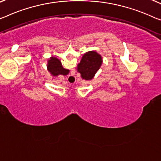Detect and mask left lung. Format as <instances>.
I'll return each mask as SVG.
<instances>
[{
	"label": "left lung",
	"instance_id": "left-lung-1",
	"mask_svg": "<svg viewBox=\"0 0 161 161\" xmlns=\"http://www.w3.org/2000/svg\"><path fill=\"white\" fill-rule=\"evenodd\" d=\"M102 63L101 56L93 51L86 53L83 55L80 63L78 65V72L85 80H91L95 73L100 68Z\"/></svg>",
	"mask_w": 161,
	"mask_h": 161
}]
</instances>
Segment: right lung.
Returning <instances> with one entry per match:
<instances>
[{
  "label": "right lung",
  "mask_w": 161,
  "mask_h": 161,
  "mask_svg": "<svg viewBox=\"0 0 161 161\" xmlns=\"http://www.w3.org/2000/svg\"><path fill=\"white\" fill-rule=\"evenodd\" d=\"M47 70L55 76L59 75H66L69 73V70L63 68L60 61L55 58H51L50 60H49Z\"/></svg>",
  "instance_id": "right-lung-1"
}]
</instances>
